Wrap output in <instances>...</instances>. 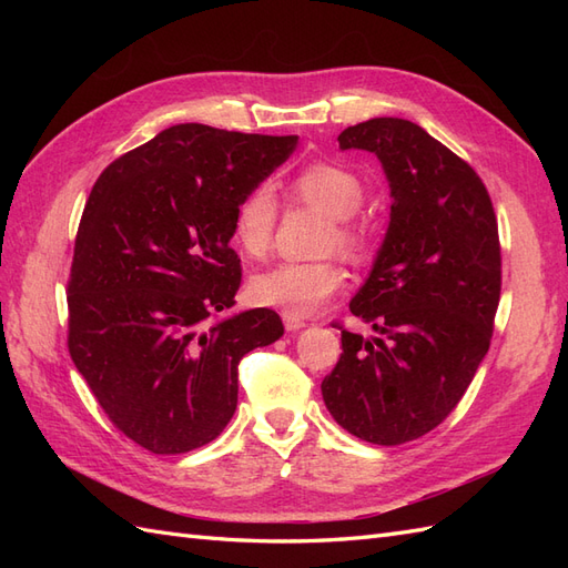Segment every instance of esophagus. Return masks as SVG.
<instances>
[{
    "instance_id": "esophagus-1",
    "label": "esophagus",
    "mask_w": 568,
    "mask_h": 568,
    "mask_svg": "<svg viewBox=\"0 0 568 568\" xmlns=\"http://www.w3.org/2000/svg\"><path fill=\"white\" fill-rule=\"evenodd\" d=\"M282 320H284V326H286L288 332H296V329H303V326H305L303 317H296V315H291V313H282Z\"/></svg>"
}]
</instances>
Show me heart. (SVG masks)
Returning <instances> with one entry per match:
<instances>
[{
  "label": "heart",
  "mask_w": 568,
  "mask_h": 568,
  "mask_svg": "<svg viewBox=\"0 0 568 568\" xmlns=\"http://www.w3.org/2000/svg\"><path fill=\"white\" fill-rule=\"evenodd\" d=\"M288 192L298 203L329 215L324 230V251L343 248L363 255L369 244L367 222L357 215L365 199V184L351 168L334 161H313L288 182ZM280 222V205L267 184H257L234 211V239L251 257H263ZM346 284V270L336 257L313 263H280L251 280V298L261 305L280 307L291 315H311Z\"/></svg>",
  "instance_id": "1"
}]
</instances>
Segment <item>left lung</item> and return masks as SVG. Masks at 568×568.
<instances>
[{
	"label": "left lung",
	"instance_id": "1",
	"mask_svg": "<svg viewBox=\"0 0 568 568\" xmlns=\"http://www.w3.org/2000/svg\"><path fill=\"white\" fill-rule=\"evenodd\" d=\"M341 149L379 156L390 225L351 313L382 336L341 329L324 376L332 417L374 445L417 440L450 415L490 348L503 286L488 189L457 153L403 118H372L338 134Z\"/></svg>",
	"mask_w": 568,
	"mask_h": 568
}]
</instances>
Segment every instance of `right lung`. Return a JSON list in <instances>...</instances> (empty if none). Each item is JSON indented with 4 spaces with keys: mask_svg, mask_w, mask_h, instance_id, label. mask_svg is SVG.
Wrapping results in <instances>:
<instances>
[{
    "mask_svg": "<svg viewBox=\"0 0 568 568\" xmlns=\"http://www.w3.org/2000/svg\"><path fill=\"white\" fill-rule=\"evenodd\" d=\"M298 136L201 123L163 130L92 186L68 277V353L120 434L153 455L215 440L236 409L239 363L284 334L234 305V211Z\"/></svg>",
    "mask_w": 568,
    "mask_h": 568,
    "instance_id": "obj_1",
    "label": "right lung"
}]
</instances>
